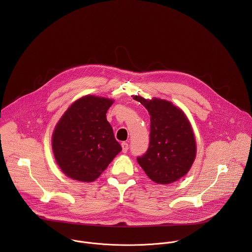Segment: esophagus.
Wrapping results in <instances>:
<instances>
[{
  "label": "esophagus",
  "mask_w": 252,
  "mask_h": 252,
  "mask_svg": "<svg viewBox=\"0 0 252 252\" xmlns=\"http://www.w3.org/2000/svg\"><path fill=\"white\" fill-rule=\"evenodd\" d=\"M121 146H122V151H123L124 153H126V152L128 151V149H129V145H128V144H127L126 142H123V143L121 144Z\"/></svg>",
  "instance_id": "34e87169"
}]
</instances>
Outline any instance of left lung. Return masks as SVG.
Listing matches in <instances>:
<instances>
[{"label":"left lung","mask_w":252,"mask_h":252,"mask_svg":"<svg viewBox=\"0 0 252 252\" xmlns=\"http://www.w3.org/2000/svg\"><path fill=\"white\" fill-rule=\"evenodd\" d=\"M150 115L149 146L137 158L146 176L156 183L175 182L190 170L196 157L195 136L184 112L171 102L134 96Z\"/></svg>","instance_id":"1"}]
</instances>
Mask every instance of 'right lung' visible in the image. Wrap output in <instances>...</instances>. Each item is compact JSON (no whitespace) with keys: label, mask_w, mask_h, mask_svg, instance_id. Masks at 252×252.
Instances as JSON below:
<instances>
[{"label":"right lung","mask_w":252,"mask_h":252,"mask_svg":"<svg viewBox=\"0 0 252 252\" xmlns=\"http://www.w3.org/2000/svg\"><path fill=\"white\" fill-rule=\"evenodd\" d=\"M113 100L92 95L76 100L57 123L52 150L61 171L72 180H97L122 150L107 120Z\"/></svg>","instance_id":"right-lung-1"}]
</instances>
